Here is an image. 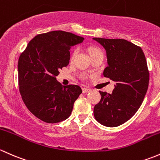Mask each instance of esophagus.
Masks as SVG:
<instances>
[{"mask_svg": "<svg viewBox=\"0 0 160 160\" xmlns=\"http://www.w3.org/2000/svg\"><path fill=\"white\" fill-rule=\"evenodd\" d=\"M91 91V89H89V88H82V92L83 93H87V92H90Z\"/></svg>", "mask_w": 160, "mask_h": 160, "instance_id": "esophagus-1", "label": "esophagus"}]
</instances>
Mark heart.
Segmentation results:
<instances>
[{
  "instance_id": "b5f03b06",
  "label": "heart",
  "mask_w": 160,
  "mask_h": 160,
  "mask_svg": "<svg viewBox=\"0 0 160 160\" xmlns=\"http://www.w3.org/2000/svg\"><path fill=\"white\" fill-rule=\"evenodd\" d=\"M78 49H75V50L73 51L72 55H71V59H72V60H73V59L75 58V57L76 56L77 54H78ZM98 52H101V50H100V49L97 48H89L90 56L94 55V54L98 53ZM82 77H83L84 78H86L87 77H88V75H87V74H84V75H82Z\"/></svg>"
}]
</instances>
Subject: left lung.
Listing matches in <instances>:
<instances>
[{
	"label": "left lung",
	"instance_id": "8db88e82",
	"mask_svg": "<svg viewBox=\"0 0 160 160\" xmlns=\"http://www.w3.org/2000/svg\"><path fill=\"white\" fill-rule=\"evenodd\" d=\"M93 39L106 52L103 75L116 83L112 93L99 92L94 116L103 126L116 127L134 116L144 99L149 80L146 57L140 47L124 39Z\"/></svg>",
	"mask_w": 160,
	"mask_h": 160
}]
</instances>
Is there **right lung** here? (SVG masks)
Listing matches in <instances>:
<instances>
[{
    "label": "right lung",
    "instance_id": "obj_1",
    "mask_svg": "<svg viewBox=\"0 0 160 160\" xmlns=\"http://www.w3.org/2000/svg\"><path fill=\"white\" fill-rule=\"evenodd\" d=\"M84 38L70 32L54 31L35 36L19 57V90L29 111L48 123L67 119L82 93L78 85L63 86L56 79L70 60L72 46Z\"/></svg>",
    "mask_w": 160,
    "mask_h": 160
}]
</instances>
